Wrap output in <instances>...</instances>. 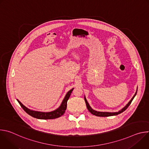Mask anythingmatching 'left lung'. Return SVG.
<instances>
[{"label":"left lung","mask_w":149,"mask_h":149,"mask_svg":"<svg viewBox=\"0 0 149 149\" xmlns=\"http://www.w3.org/2000/svg\"><path fill=\"white\" fill-rule=\"evenodd\" d=\"M137 91L136 93V94H134V95L133 96V97L132 98V100L129 101V102L127 104L126 106H125V107L120 111H119L118 112H116V113H109V112H100V111H95L93 109H91V107L90 106L89 104L88 103L86 97H84V100H85V101H86V105H87V109L88 110V111L93 115H95L96 116H98V117H109V116H116V115H118L121 113H123V111H124L127 108L129 107V106L130 105V104L132 103L133 100L134 99V97L136 96V94H137Z\"/></svg>","instance_id":"1"}]
</instances>
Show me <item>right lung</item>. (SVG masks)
<instances>
[{
	"mask_svg": "<svg viewBox=\"0 0 149 149\" xmlns=\"http://www.w3.org/2000/svg\"><path fill=\"white\" fill-rule=\"evenodd\" d=\"M73 90H74V88L71 89L70 91H69L67 93V94L65 95L64 99H63L61 106L58 109H56V110H55L54 111H51V112H49V113H42V112H38V111H35L33 110H31L30 109H28V108H26L25 106H24L18 100H17L18 102L19 103L20 105L21 106V107L24 109V110L26 113H28L31 116H32L34 118H38V119H43V120L54 119V118H58V117L62 116L63 114L65 113L66 109H67V101H68Z\"/></svg>",
	"mask_w": 149,
	"mask_h": 149,
	"instance_id": "add662e5",
	"label": "right lung"
}]
</instances>
